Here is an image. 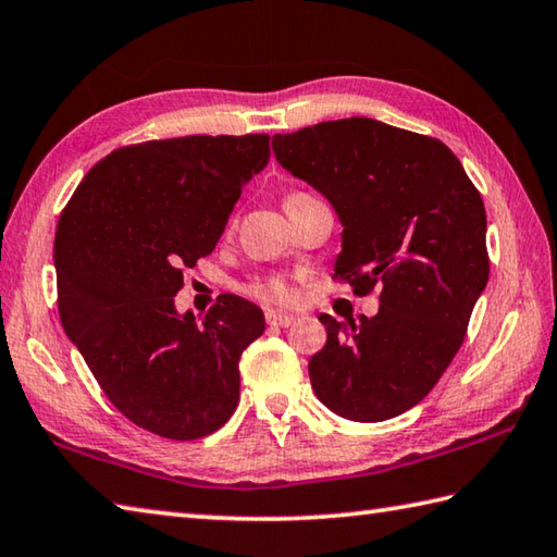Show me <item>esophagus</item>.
<instances>
[{
    "label": "esophagus",
    "mask_w": 557,
    "mask_h": 557,
    "mask_svg": "<svg viewBox=\"0 0 557 557\" xmlns=\"http://www.w3.org/2000/svg\"><path fill=\"white\" fill-rule=\"evenodd\" d=\"M293 322H295L293 314H283V312H274V310L267 312V324L269 326H290Z\"/></svg>",
    "instance_id": "1"
}]
</instances>
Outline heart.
<instances>
[{
	"label": "heart",
	"mask_w": 557,
	"mask_h": 557,
	"mask_svg": "<svg viewBox=\"0 0 557 557\" xmlns=\"http://www.w3.org/2000/svg\"><path fill=\"white\" fill-rule=\"evenodd\" d=\"M298 281H302V274L271 271V274L247 281L243 293L257 302L271 305V308H290V305L298 302Z\"/></svg>",
	"instance_id": "1"
}]
</instances>
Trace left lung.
Listing matches in <instances>:
<instances>
[{
	"label": "left lung",
	"instance_id": "left-lung-1",
	"mask_svg": "<svg viewBox=\"0 0 557 557\" xmlns=\"http://www.w3.org/2000/svg\"><path fill=\"white\" fill-rule=\"evenodd\" d=\"M278 163L332 201L344 225L334 278L380 312L338 324L310 382L336 416L380 423L423 401L467 336L487 283L485 207L445 144L370 117L274 136Z\"/></svg>",
	"mask_w": 557,
	"mask_h": 557
}]
</instances>
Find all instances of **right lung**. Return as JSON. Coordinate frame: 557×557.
Returning <instances> with one entry per match:
<instances>
[{
    "label": "right lung",
    "instance_id": "obj_1",
    "mask_svg": "<svg viewBox=\"0 0 557 557\" xmlns=\"http://www.w3.org/2000/svg\"><path fill=\"white\" fill-rule=\"evenodd\" d=\"M269 134H191L122 146L88 170L54 233L57 310L100 389L153 435L215 433L240 399L243 350L264 314L219 295L180 317L183 269L213 252Z\"/></svg>",
    "mask_w": 557,
    "mask_h": 557
}]
</instances>
